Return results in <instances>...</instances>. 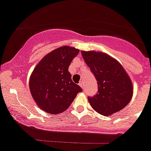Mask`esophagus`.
<instances>
[{"mask_svg": "<svg viewBox=\"0 0 151 151\" xmlns=\"http://www.w3.org/2000/svg\"><path fill=\"white\" fill-rule=\"evenodd\" d=\"M79 85L82 88H85V85H84V82H80Z\"/></svg>", "mask_w": 151, "mask_h": 151, "instance_id": "34e87169", "label": "esophagus"}]
</instances>
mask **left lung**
Returning <instances> with one entry per match:
<instances>
[{"label": "left lung", "instance_id": "1", "mask_svg": "<svg viewBox=\"0 0 151 151\" xmlns=\"http://www.w3.org/2000/svg\"><path fill=\"white\" fill-rule=\"evenodd\" d=\"M82 57L97 81V94L88 97L91 106L104 116L120 111L132 97V84L119 63L101 52L84 51Z\"/></svg>", "mask_w": 151, "mask_h": 151}]
</instances>
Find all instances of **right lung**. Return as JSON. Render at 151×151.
<instances>
[{
	"label": "right lung",
	"mask_w": 151,
	"mask_h": 151,
	"mask_svg": "<svg viewBox=\"0 0 151 151\" xmlns=\"http://www.w3.org/2000/svg\"><path fill=\"white\" fill-rule=\"evenodd\" d=\"M79 50L60 47L47 54L36 66L29 80L33 99L41 110L51 114L66 110L82 89L75 84L69 66Z\"/></svg>",
	"instance_id": "right-lung-1"
}]
</instances>
